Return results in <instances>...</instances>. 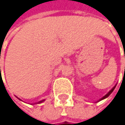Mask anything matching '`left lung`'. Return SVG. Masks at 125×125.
Instances as JSON below:
<instances>
[{
    "label": "left lung",
    "mask_w": 125,
    "mask_h": 125,
    "mask_svg": "<svg viewBox=\"0 0 125 125\" xmlns=\"http://www.w3.org/2000/svg\"><path fill=\"white\" fill-rule=\"evenodd\" d=\"M115 87H115H113V89H112V90H110V92H109L108 93H107V94H106V95H104V96L103 98H102V99H100V101H101V100H102V99H106V98H107V97H108V96H109V95H110V94L112 93V92H113V91L114 90Z\"/></svg>",
    "instance_id": "obj_1"
}]
</instances>
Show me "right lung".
Wrapping results in <instances>:
<instances>
[{
  "instance_id": "right-lung-1",
  "label": "right lung",
  "mask_w": 125,
  "mask_h": 125,
  "mask_svg": "<svg viewBox=\"0 0 125 125\" xmlns=\"http://www.w3.org/2000/svg\"><path fill=\"white\" fill-rule=\"evenodd\" d=\"M43 102V101H41V102H40V103H41V102Z\"/></svg>"
}]
</instances>
